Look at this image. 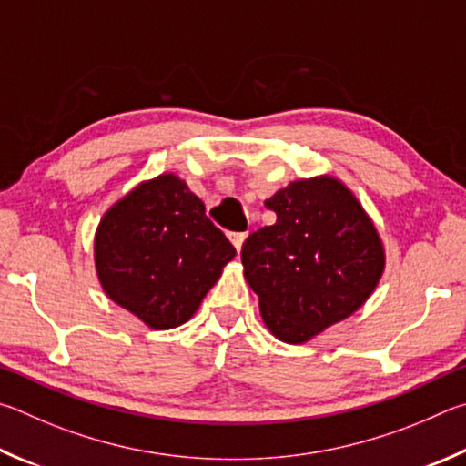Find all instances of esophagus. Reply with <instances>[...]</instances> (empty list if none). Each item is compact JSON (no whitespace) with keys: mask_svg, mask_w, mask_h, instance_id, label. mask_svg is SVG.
Segmentation results:
<instances>
[{"mask_svg":"<svg viewBox=\"0 0 466 466\" xmlns=\"http://www.w3.org/2000/svg\"><path fill=\"white\" fill-rule=\"evenodd\" d=\"M246 238H248V233H231V241H233L235 249H238V254L241 251L243 241H246Z\"/></svg>","mask_w":466,"mask_h":466,"instance_id":"1","label":"esophagus"}]
</instances>
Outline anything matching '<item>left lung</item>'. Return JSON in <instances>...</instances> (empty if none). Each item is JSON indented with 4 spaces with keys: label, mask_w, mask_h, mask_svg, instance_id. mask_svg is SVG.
Masks as SVG:
<instances>
[{
    "label": "left lung",
    "mask_w": 466,
    "mask_h": 466,
    "mask_svg": "<svg viewBox=\"0 0 466 466\" xmlns=\"http://www.w3.org/2000/svg\"><path fill=\"white\" fill-rule=\"evenodd\" d=\"M276 223L241 248L246 280L276 338L303 344L372 295L385 251L360 202L333 177L299 179L266 200Z\"/></svg>",
    "instance_id": "8db88e82"
}]
</instances>
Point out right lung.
I'll list each match as a JSON object with an SVG mask.
<instances>
[{
	"instance_id": "obj_1",
	"label": "right lung",
	"mask_w": 466,
	"mask_h": 466,
	"mask_svg": "<svg viewBox=\"0 0 466 466\" xmlns=\"http://www.w3.org/2000/svg\"><path fill=\"white\" fill-rule=\"evenodd\" d=\"M94 251L106 295L153 329L190 319L235 258L202 200L174 174L114 204L97 227Z\"/></svg>"
}]
</instances>
